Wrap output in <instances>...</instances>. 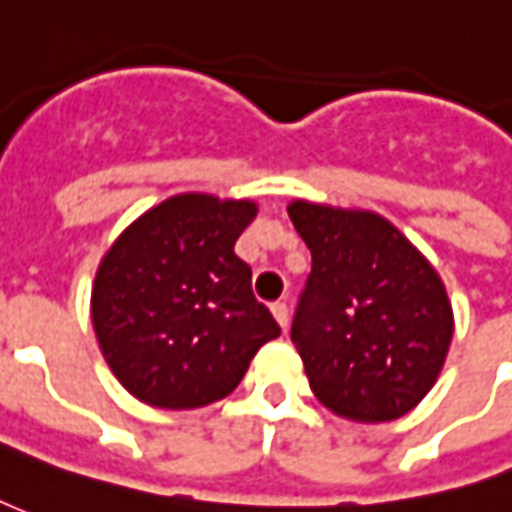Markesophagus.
<instances>
[{"label": "esophagus", "mask_w": 512, "mask_h": 512, "mask_svg": "<svg viewBox=\"0 0 512 512\" xmlns=\"http://www.w3.org/2000/svg\"><path fill=\"white\" fill-rule=\"evenodd\" d=\"M271 314H274V320L279 323L282 331H287V323H290V312H287V304H274L271 306Z\"/></svg>", "instance_id": "34e87169"}]
</instances>
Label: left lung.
Listing matches in <instances>:
<instances>
[{
  "mask_svg": "<svg viewBox=\"0 0 512 512\" xmlns=\"http://www.w3.org/2000/svg\"><path fill=\"white\" fill-rule=\"evenodd\" d=\"M287 214L312 252L290 336L314 396L355 423L407 415L434 388L453 339L437 268L369 208L293 200Z\"/></svg>",
  "mask_w": 512,
  "mask_h": 512,
  "instance_id": "left-lung-1",
  "label": "left lung"
}]
</instances>
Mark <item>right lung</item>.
I'll return each instance as SVG.
<instances>
[{
	"instance_id": "right-lung-1",
	"label": "right lung",
	"mask_w": 512,
	"mask_h": 512,
	"mask_svg": "<svg viewBox=\"0 0 512 512\" xmlns=\"http://www.w3.org/2000/svg\"><path fill=\"white\" fill-rule=\"evenodd\" d=\"M255 200L181 192L151 206L102 255L92 325L113 377L160 410L225 399L279 325L233 246Z\"/></svg>"
}]
</instances>
